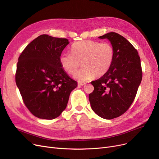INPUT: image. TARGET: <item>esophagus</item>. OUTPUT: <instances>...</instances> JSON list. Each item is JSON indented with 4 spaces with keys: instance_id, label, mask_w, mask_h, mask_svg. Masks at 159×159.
I'll use <instances>...</instances> for the list:
<instances>
[{
    "instance_id": "1",
    "label": "esophagus",
    "mask_w": 159,
    "mask_h": 159,
    "mask_svg": "<svg viewBox=\"0 0 159 159\" xmlns=\"http://www.w3.org/2000/svg\"><path fill=\"white\" fill-rule=\"evenodd\" d=\"M85 84H86L85 82H78V86H84Z\"/></svg>"
}]
</instances>
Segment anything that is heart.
I'll return each instance as SVG.
<instances>
[{
	"label": "heart",
	"instance_id": "heart-1",
	"mask_svg": "<svg viewBox=\"0 0 159 159\" xmlns=\"http://www.w3.org/2000/svg\"><path fill=\"white\" fill-rule=\"evenodd\" d=\"M114 55L111 44L86 40L73 44L71 53H62L59 61L62 69L69 74L75 73L81 62L83 68L74 75V78L79 82H87L106 74L113 64Z\"/></svg>",
	"mask_w": 159,
	"mask_h": 159
}]
</instances>
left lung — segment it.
<instances>
[{
  "instance_id": "1",
  "label": "left lung",
  "mask_w": 159,
  "mask_h": 159,
  "mask_svg": "<svg viewBox=\"0 0 159 159\" xmlns=\"http://www.w3.org/2000/svg\"><path fill=\"white\" fill-rule=\"evenodd\" d=\"M98 38L110 41L114 60L106 74L91 82L94 90L89 100L97 115L113 119L126 112L134 101L143 77L140 58L137 49L118 33H107Z\"/></svg>"
}]
</instances>
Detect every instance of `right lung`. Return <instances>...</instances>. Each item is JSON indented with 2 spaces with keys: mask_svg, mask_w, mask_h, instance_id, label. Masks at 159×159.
<instances>
[{
  "mask_svg": "<svg viewBox=\"0 0 159 159\" xmlns=\"http://www.w3.org/2000/svg\"><path fill=\"white\" fill-rule=\"evenodd\" d=\"M67 39L41 35L31 41L19 57L15 82L23 102L39 119L52 120L66 109L77 82L70 78L59 58Z\"/></svg>",
  "mask_w": 159,
  "mask_h": 159,
  "instance_id": "1",
  "label": "right lung"
}]
</instances>
